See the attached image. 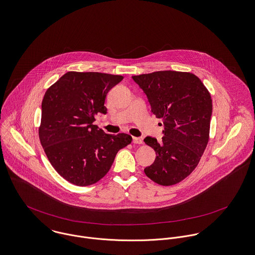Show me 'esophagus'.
Returning a JSON list of instances; mask_svg holds the SVG:
<instances>
[{
  "label": "esophagus",
  "instance_id": "34e87169",
  "mask_svg": "<svg viewBox=\"0 0 255 255\" xmlns=\"http://www.w3.org/2000/svg\"><path fill=\"white\" fill-rule=\"evenodd\" d=\"M133 143L141 145V144H143V140L141 138H138V137H133Z\"/></svg>",
  "mask_w": 255,
  "mask_h": 255
}]
</instances>
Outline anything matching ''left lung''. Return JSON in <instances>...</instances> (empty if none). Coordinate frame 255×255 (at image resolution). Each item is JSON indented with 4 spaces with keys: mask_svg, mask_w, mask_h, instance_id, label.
<instances>
[{
    "mask_svg": "<svg viewBox=\"0 0 255 255\" xmlns=\"http://www.w3.org/2000/svg\"><path fill=\"white\" fill-rule=\"evenodd\" d=\"M132 78L164 126L159 143L152 137L145 139L156 156L144 171L159 185L176 184L195 169L209 142L211 95L201 80L188 72L158 71Z\"/></svg>",
    "mask_w": 255,
    "mask_h": 255,
    "instance_id": "obj_1",
    "label": "left lung"
}]
</instances>
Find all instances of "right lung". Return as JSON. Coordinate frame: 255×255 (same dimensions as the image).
<instances>
[{"label":"right lung","instance_id":"right-lung-1","mask_svg":"<svg viewBox=\"0 0 255 255\" xmlns=\"http://www.w3.org/2000/svg\"><path fill=\"white\" fill-rule=\"evenodd\" d=\"M122 76L98 72H68L46 91L38 135L54 169L67 181L88 186L110 169L117 152L131 144L128 134H105L93 122L109 90Z\"/></svg>","mask_w":255,"mask_h":255}]
</instances>
